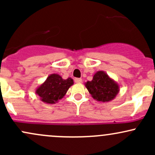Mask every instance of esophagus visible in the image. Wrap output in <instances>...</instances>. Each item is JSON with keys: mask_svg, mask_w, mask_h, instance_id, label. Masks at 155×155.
I'll return each instance as SVG.
<instances>
[{"mask_svg": "<svg viewBox=\"0 0 155 155\" xmlns=\"http://www.w3.org/2000/svg\"><path fill=\"white\" fill-rule=\"evenodd\" d=\"M74 81H75L76 83H81V82H82V79H79V78H76V79H74Z\"/></svg>", "mask_w": 155, "mask_h": 155, "instance_id": "obj_1", "label": "esophagus"}]
</instances>
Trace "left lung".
I'll list each match as a JSON object with an SVG mask.
<instances>
[{"mask_svg":"<svg viewBox=\"0 0 155 155\" xmlns=\"http://www.w3.org/2000/svg\"><path fill=\"white\" fill-rule=\"evenodd\" d=\"M85 87L95 100L101 102L114 100L120 92L118 83L103 71L96 72L92 81L85 83Z\"/></svg>","mask_w":155,"mask_h":155,"instance_id":"left-lung-1","label":"left lung"}]
</instances>
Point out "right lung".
Wrapping results in <instances>:
<instances>
[{"instance_id":"right-lung-1","label":"right lung","mask_w":155,"mask_h":155,"mask_svg":"<svg viewBox=\"0 0 155 155\" xmlns=\"http://www.w3.org/2000/svg\"><path fill=\"white\" fill-rule=\"evenodd\" d=\"M73 84L74 80L71 77L63 79L59 74H52L36 88L35 94L42 102L54 104L63 98Z\"/></svg>"}]
</instances>
